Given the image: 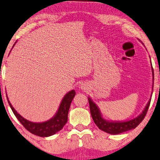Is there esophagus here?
<instances>
[{
  "mask_svg": "<svg viewBox=\"0 0 160 160\" xmlns=\"http://www.w3.org/2000/svg\"><path fill=\"white\" fill-rule=\"evenodd\" d=\"M80 88H81L82 90H86V88H87L86 85V84H82L81 86H80Z\"/></svg>",
  "mask_w": 160,
  "mask_h": 160,
  "instance_id": "obj_1",
  "label": "esophagus"
}]
</instances>
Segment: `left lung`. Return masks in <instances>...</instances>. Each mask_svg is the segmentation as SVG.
<instances>
[{
	"mask_svg": "<svg viewBox=\"0 0 160 160\" xmlns=\"http://www.w3.org/2000/svg\"><path fill=\"white\" fill-rule=\"evenodd\" d=\"M143 44V43H142ZM144 45V44H143ZM152 63V62H151ZM152 77H153V84H152V90L153 86H154V70H153L152 65ZM89 105H90V111L91 116L96 125L99 127V129L105 132L108 134H111V135H118V134L124 132L131 130L137 127L140 123L143 120V118L146 116V112L148 111V108H149L151 98L148 100V103L146 104V107L144 108L141 113L136 116L135 118L127 121H109L107 120L104 118L102 116L100 109L98 107L97 104L93 101L92 99L90 97H88Z\"/></svg>",
	"mask_w": 160,
	"mask_h": 160,
	"instance_id": "left-lung-1",
	"label": "left lung"
}]
</instances>
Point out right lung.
<instances>
[{
  "label": "right lung",
  "instance_id": "right-lung-1",
  "mask_svg": "<svg viewBox=\"0 0 160 160\" xmlns=\"http://www.w3.org/2000/svg\"><path fill=\"white\" fill-rule=\"evenodd\" d=\"M16 43L17 42L14 44L12 48H14ZM75 93L74 90H72L67 93H66L61 100L58 110L55 112V114L49 120L43 121V122H33V121H30L23 118L20 114H19L16 111V110L12 105L10 101L8 100L7 95H6V98H7L8 105L13 111L14 116L17 117V118L27 130H28L32 134L39 136V137H49V136L55 135L58 131L61 130L67 123L70 105H71L72 99H74V96H75Z\"/></svg>",
  "mask_w": 160,
  "mask_h": 160
}]
</instances>
